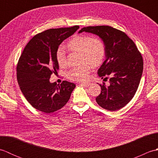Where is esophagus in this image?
I'll use <instances>...</instances> for the list:
<instances>
[{
	"label": "esophagus",
	"instance_id": "34e87169",
	"mask_svg": "<svg viewBox=\"0 0 158 158\" xmlns=\"http://www.w3.org/2000/svg\"><path fill=\"white\" fill-rule=\"evenodd\" d=\"M80 85H82V86H84V87H87V88H88V87H89L90 85V83H81Z\"/></svg>",
	"mask_w": 158,
	"mask_h": 158
}]
</instances>
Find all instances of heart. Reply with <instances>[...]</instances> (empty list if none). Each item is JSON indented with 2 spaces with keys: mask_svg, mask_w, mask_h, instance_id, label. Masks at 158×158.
Listing matches in <instances>:
<instances>
[{
  "mask_svg": "<svg viewBox=\"0 0 158 158\" xmlns=\"http://www.w3.org/2000/svg\"><path fill=\"white\" fill-rule=\"evenodd\" d=\"M68 48L80 53L79 64L67 71L66 76L73 81H85L92 68H97L103 63L106 56V46L102 40L98 36L89 35H75L67 43ZM56 60L61 67L66 66L67 58L64 49L62 47L57 49Z\"/></svg>",
  "mask_w": 158,
  "mask_h": 158,
  "instance_id": "heart-1",
  "label": "heart"
}]
</instances>
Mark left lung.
<instances>
[{"instance_id":"left-lung-1","label":"left lung","mask_w":158,"mask_h":158,"mask_svg":"<svg viewBox=\"0 0 158 158\" xmlns=\"http://www.w3.org/2000/svg\"><path fill=\"white\" fill-rule=\"evenodd\" d=\"M99 36L106 46V60L98 70L103 79L110 77V85L100 84L96 98L102 108L111 110L125 106L135 95L143 70V60L132 39L125 32L109 26H88L80 30Z\"/></svg>"}]
</instances>
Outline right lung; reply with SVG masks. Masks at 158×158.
I'll return each mask as SVG.
<instances>
[{
    "label": "right lung",
    "instance_id": "1",
    "mask_svg": "<svg viewBox=\"0 0 158 158\" xmlns=\"http://www.w3.org/2000/svg\"><path fill=\"white\" fill-rule=\"evenodd\" d=\"M79 26L52 28L40 32L30 40L17 65V79L27 101L40 111L53 113L64 106L75 83L63 81L60 85L50 83L59 65L56 53L62 42L73 35Z\"/></svg>",
    "mask_w": 158,
    "mask_h": 158
}]
</instances>
